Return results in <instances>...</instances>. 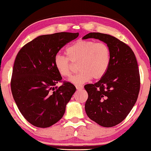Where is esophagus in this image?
Listing matches in <instances>:
<instances>
[{
    "mask_svg": "<svg viewBox=\"0 0 151 151\" xmlns=\"http://www.w3.org/2000/svg\"><path fill=\"white\" fill-rule=\"evenodd\" d=\"M76 90H81V89L83 88V86L82 85H76Z\"/></svg>",
    "mask_w": 151,
    "mask_h": 151,
    "instance_id": "obj_1",
    "label": "esophagus"
}]
</instances>
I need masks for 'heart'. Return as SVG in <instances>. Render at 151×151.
I'll use <instances>...</instances> for the list:
<instances>
[{
  "label": "heart",
  "mask_w": 151,
  "mask_h": 151,
  "mask_svg": "<svg viewBox=\"0 0 151 151\" xmlns=\"http://www.w3.org/2000/svg\"><path fill=\"white\" fill-rule=\"evenodd\" d=\"M68 57L57 54L54 58L56 69L61 76L68 77L72 70L73 63H78V74L68 79L70 83L81 85L90 81L101 79L105 75L111 65V50L104 42L81 40L66 48Z\"/></svg>",
  "instance_id": "heart-1"
}]
</instances>
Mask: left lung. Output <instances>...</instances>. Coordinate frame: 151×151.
<instances>
[{
  "instance_id": "left-lung-1",
  "label": "left lung",
  "mask_w": 151,
  "mask_h": 151,
  "mask_svg": "<svg viewBox=\"0 0 151 151\" xmlns=\"http://www.w3.org/2000/svg\"><path fill=\"white\" fill-rule=\"evenodd\" d=\"M95 39L109 46L111 65L103 78L85 86L88 97L85 111L92 121L104 127H112L126 118L137 100L140 75L133 51L111 35L88 33L83 39Z\"/></svg>"
}]
</instances>
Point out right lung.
Returning a JSON list of instances; mask_svg holds the SVG:
<instances>
[{"instance_id": "1", "label": "right lung", "mask_w": 151, "mask_h": 151, "mask_svg": "<svg viewBox=\"0 0 151 151\" xmlns=\"http://www.w3.org/2000/svg\"><path fill=\"white\" fill-rule=\"evenodd\" d=\"M78 32H57L39 36L25 45L15 59L11 82L14 100L28 122L47 128L63 116L66 106L76 91L62 80L54 65L60 48L78 37Z\"/></svg>"}]
</instances>
